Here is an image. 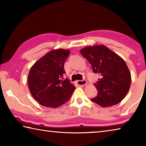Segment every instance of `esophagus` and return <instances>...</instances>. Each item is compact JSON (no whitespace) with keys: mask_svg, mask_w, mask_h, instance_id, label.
<instances>
[{"mask_svg":"<svg viewBox=\"0 0 146 146\" xmlns=\"http://www.w3.org/2000/svg\"><path fill=\"white\" fill-rule=\"evenodd\" d=\"M76 83H77V84L79 86H84L87 84V81H86L85 79H83V80H77L76 81Z\"/></svg>","mask_w":146,"mask_h":146,"instance_id":"34e87169","label":"esophagus"}]
</instances>
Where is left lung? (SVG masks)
<instances>
[{
  "instance_id": "obj_1",
  "label": "left lung",
  "mask_w": 146,
  "mask_h": 146,
  "mask_svg": "<svg viewBox=\"0 0 146 146\" xmlns=\"http://www.w3.org/2000/svg\"><path fill=\"white\" fill-rule=\"evenodd\" d=\"M80 53L91 64L94 73L101 78L94 85L97 96L91 101L102 107H110L121 102L129 91L131 74L125 61L104 45L89 46Z\"/></svg>"
}]
</instances>
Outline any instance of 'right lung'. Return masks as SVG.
<instances>
[{
	"mask_svg": "<svg viewBox=\"0 0 146 146\" xmlns=\"http://www.w3.org/2000/svg\"><path fill=\"white\" fill-rule=\"evenodd\" d=\"M70 54V50L63 49L51 51L31 67L29 89L40 105L56 108L70 100L75 87L68 78H63L64 63Z\"/></svg>",
	"mask_w": 146,
	"mask_h": 146,
	"instance_id": "1",
	"label": "right lung"
}]
</instances>
